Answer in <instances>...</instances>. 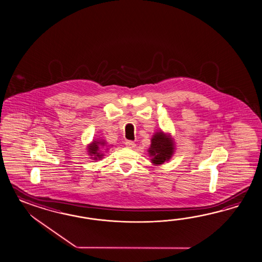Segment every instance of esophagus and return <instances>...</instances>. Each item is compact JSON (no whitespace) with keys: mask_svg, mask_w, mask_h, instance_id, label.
Segmentation results:
<instances>
[{"mask_svg":"<svg viewBox=\"0 0 262 262\" xmlns=\"http://www.w3.org/2000/svg\"><path fill=\"white\" fill-rule=\"evenodd\" d=\"M125 145L127 146L128 147H130V148H133V147H135V143L133 142V141H126V143H125Z\"/></svg>","mask_w":262,"mask_h":262,"instance_id":"1","label":"esophagus"}]
</instances>
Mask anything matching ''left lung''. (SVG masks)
I'll return each mask as SVG.
<instances>
[{"instance_id": "obj_1", "label": "left lung", "mask_w": 262, "mask_h": 262, "mask_svg": "<svg viewBox=\"0 0 262 262\" xmlns=\"http://www.w3.org/2000/svg\"><path fill=\"white\" fill-rule=\"evenodd\" d=\"M148 154L151 157L154 165H162L169 161L174 154V142L169 134H164L162 130L155 133L151 138Z\"/></svg>"}]
</instances>
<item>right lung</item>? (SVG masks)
<instances>
[{"label":"right lung","mask_w":262,"mask_h":262,"mask_svg":"<svg viewBox=\"0 0 262 262\" xmlns=\"http://www.w3.org/2000/svg\"><path fill=\"white\" fill-rule=\"evenodd\" d=\"M106 143L104 140L93 141V143H91L88 146V152L94 160H99L102 158L103 154L99 152L101 147H105Z\"/></svg>","instance_id":"obj_1"}]
</instances>
